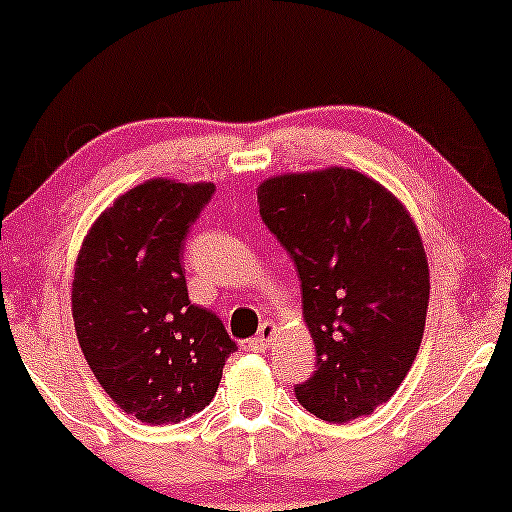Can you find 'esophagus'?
I'll use <instances>...</instances> for the list:
<instances>
[{
  "label": "esophagus",
  "instance_id": "obj_1",
  "mask_svg": "<svg viewBox=\"0 0 512 512\" xmlns=\"http://www.w3.org/2000/svg\"><path fill=\"white\" fill-rule=\"evenodd\" d=\"M276 337V325L274 322H264L260 327V332L255 334V337L248 342V349L250 351H257V354H262V351L269 349V344H272V339Z\"/></svg>",
  "mask_w": 512,
  "mask_h": 512
}]
</instances>
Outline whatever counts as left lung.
<instances>
[{
	"label": "left lung",
	"instance_id": "8db88e82",
	"mask_svg": "<svg viewBox=\"0 0 512 512\" xmlns=\"http://www.w3.org/2000/svg\"><path fill=\"white\" fill-rule=\"evenodd\" d=\"M262 221L296 264L317 370L296 399L330 424L385 404L419 354L428 260L407 207L351 168L286 173L257 187Z\"/></svg>",
	"mask_w": 512,
	"mask_h": 512
}]
</instances>
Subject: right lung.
<instances>
[{
	"mask_svg": "<svg viewBox=\"0 0 512 512\" xmlns=\"http://www.w3.org/2000/svg\"><path fill=\"white\" fill-rule=\"evenodd\" d=\"M214 182L146 180L110 204L81 243L74 330L110 399L144 424H178L219 390L236 342L190 303L182 250Z\"/></svg>",
	"mask_w": 512,
	"mask_h": 512,
	"instance_id": "obj_1",
	"label": "right lung"
}]
</instances>
